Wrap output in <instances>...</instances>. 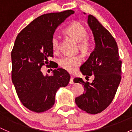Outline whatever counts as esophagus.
Wrapping results in <instances>:
<instances>
[{"instance_id":"34e87169","label":"esophagus","mask_w":132,"mask_h":132,"mask_svg":"<svg viewBox=\"0 0 132 132\" xmlns=\"http://www.w3.org/2000/svg\"><path fill=\"white\" fill-rule=\"evenodd\" d=\"M69 83H70V84H74V82H73V77H72V76H71V77H70V82Z\"/></svg>"}]
</instances>
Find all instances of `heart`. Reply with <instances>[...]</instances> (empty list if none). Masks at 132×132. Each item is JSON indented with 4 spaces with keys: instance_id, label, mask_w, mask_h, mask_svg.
<instances>
[{
    "instance_id": "b5f03b06",
    "label": "heart",
    "mask_w": 132,
    "mask_h": 132,
    "mask_svg": "<svg viewBox=\"0 0 132 132\" xmlns=\"http://www.w3.org/2000/svg\"><path fill=\"white\" fill-rule=\"evenodd\" d=\"M66 31L79 42V47L84 52L87 51L90 47V42L87 38V29L80 22H75L66 28ZM51 44L53 51L56 52L60 47V36L55 33L52 36ZM83 61V56L80 55H66L60 59V65L63 69L69 72H73L77 69Z\"/></svg>"
}]
</instances>
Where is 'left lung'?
<instances>
[{
    "mask_svg": "<svg viewBox=\"0 0 132 132\" xmlns=\"http://www.w3.org/2000/svg\"><path fill=\"white\" fill-rule=\"evenodd\" d=\"M87 23L96 46L80 70L84 76L89 78L93 75L94 79L92 83L84 82L82 78L73 79L75 83L84 86V93L75 101L86 113L97 114L111 104L115 96L121 79V61L117 42L111 33L93 15H88Z\"/></svg>",
    "mask_w": 132,
    "mask_h": 132,
    "instance_id": "1",
    "label": "left lung"
}]
</instances>
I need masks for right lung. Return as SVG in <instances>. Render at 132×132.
<instances>
[{"label": "right lung", "mask_w": 132, "mask_h": 132, "mask_svg": "<svg viewBox=\"0 0 132 132\" xmlns=\"http://www.w3.org/2000/svg\"><path fill=\"white\" fill-rule=\"evenodd\" d=\"M67 10L45 14L34 19L18 34L11 52L12 80L19 100L25 107L36 113L50 110L55 103L56 91L69 83L70 76L63 69L44 76L41 68L45 64L53 68L51 39L59 25L73 14Z\"/></svg>", "instance_id": "add662e5"}]
</instances>
